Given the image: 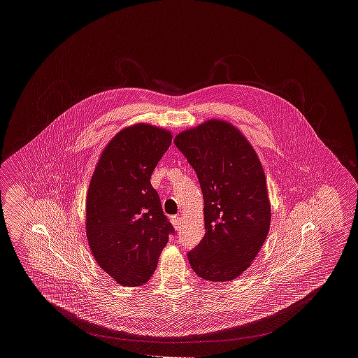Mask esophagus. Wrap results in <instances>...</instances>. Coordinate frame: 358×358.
<instances>
[{
	"instance_id": "1",
	"label": "esophagus",
	"mask_w": 358,
	"mask_h": 358,
	"mask_svg": "<svg viewBox=\"0 0 358 358\" xmlns=\"http://www.w3.org/2000/svg\"><path fill=\"white\" fill-rule=\"evenodd\" d=\"M171 220L173 227L178 231V229L181 228V217H180V216H171Z\"/></svg>"
}]
</instances>
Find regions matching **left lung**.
<instances>
[{"label": "left lung", "instance_id": "1", "mask_svg": "<svg viewBox=\"0 0 358 358\" xmlns=\"http://www.w3.org/2000/svg\"><path fill=\"white\" fill-rule=\"evenodd\" d=\"M204 197L205 235L187 252L193 271L210 282L244 273L268 235L271 208L254 148L235 126L212 120L174 138Z\"/></svg>", "mask_w": 358, "mask_h": 358}]
</instances>
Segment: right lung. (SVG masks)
<instances>
[{"instance_id":"add662e5","label":"right lung","mask_w":358,"mask_h":358,"mask_svg":"<svg viewBox=\"0 0 358 358\" xmlns=\"http://www.w3.org/2000/svg\"><path fill=\"white\" fill-rule=\"evenodd\" d=\"M171 133L138 123L114 136L98 161L85 203V231L103 271L136 287L153 275L174 228L150 184Z\"/></svg>"}]
</instances>
